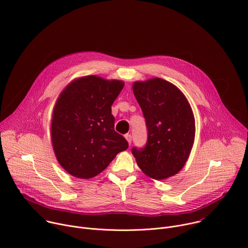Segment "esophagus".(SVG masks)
Instances as JSON below:
<instances>
[{"label":"esophagus","mask_w":248,"mask_h":248,"mask_svg":"<svg viewBox=\"0 0 248 248\" xmlns=\"http://www.w3.org/2000/svg\"><path fill=\"white\" fill-rule=\"evenodd\" d=\"M124 137H125V139H126V141L128 142V144H131V135L130 134H125L124 135Z\"/></svg>","instance_id":"34e87169"}]
</instances>
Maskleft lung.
I'll list each match as a JSON object with an SVG mask.
<instances>
[{
    "label": "left lung",
    "mask_w": 248,
    "mask_h": 248,
    "mask_svg": "<svg viewBox=\"0 0 248 248\" xmlns=\"http://www.w3.org/2000/svg\"><path fill=\"white\" fill-rule=\"evenodd\" d=\"M134 96L148 128L147 144L131 152L140 170L162 181L186 165L195 137V119L186 95L174 84L159 78L132 83Z\"/></svg>",
    "instance_id": "8db88e82"
}]
</instances>
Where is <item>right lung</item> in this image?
<instances>
[{
  "instance_id": "add662e5",
  "label": "right lung",
  "mask_w": 248,
  "mask_h": 248,
  "mask_svg": "<svg viewBox=\"0 0 248 248\" xmlns=\"http://www.w3.org/2000/svg\"><path fill=\"white\" fill-rule=\"evenodd\" d=\"M124 86L97 76L70 81L60 93L52 114L51 140L59 164L70 175L88 180L103 171L128 147L115 131L112 105Z\"/></svg>"
}]
</instances>
